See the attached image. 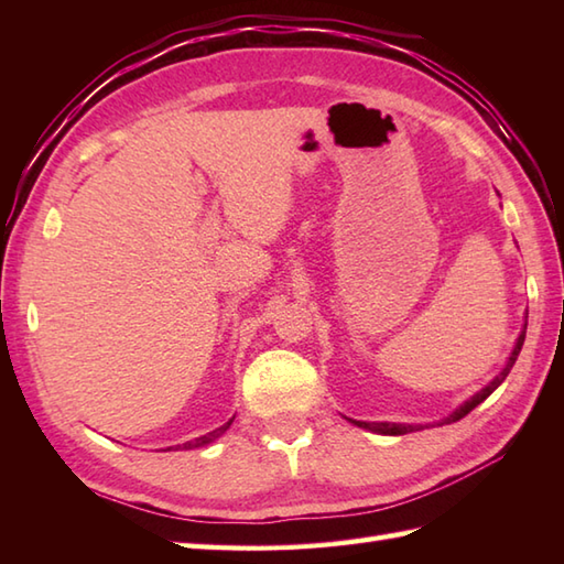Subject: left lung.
Listing matches in <instances>:
<instances>
[{
	"label": "left lung",
	"mask_w": 564,
	"mask_h": 564,
	"mask_svg": "<svg viewBox=\"0 0 564 564\" xmlns=\"http://www.w3.org/2000/svg\"><path fill=\"white\" fill-rule=\"evenodd\" d=\"M523 339H525V329L519 334V339H517V346H513V351H511V356H509V361H507V366H505V370H501V373L489 382V386H485L480 392H475L470 400L467 402H463L458 410H455L453 414H448L446 419H443V422H438V426L441 424H451V422H458V419H463L465 414H470L477 404L480 402H485L489 394H492L501 382H505V378L509 376V370L513 368V364H517V358H519V354H521V346H523ZM349 422H354L356 426H361V429H368V431H376V434H382V436H402V434H410V431H419V429H424V426H414V424H390V422H356V419H349Z\"/></svg>",
	"instance_id": "8db88e82"
}]
</instances>
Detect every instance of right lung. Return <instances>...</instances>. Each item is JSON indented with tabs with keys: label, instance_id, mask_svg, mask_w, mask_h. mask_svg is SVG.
I'll return each instance as SVG.
<instances>
[{
	"label": "right lung",
	"instance_id": "add662e5",
	"mask_svg": "<svg viewBox=\"0 0 564 564\" xmlns=\"http://www.w3.org/2000/svg\"><path fill=\"white\" fill-rule=\"evenodd\" d=\"M235 419V416H232ZM232 419L227 424H223L220 429H215V431H210V434H206V436H198V438H194V441H186L184 446H178V448H184V451H191V448H200V446H208V443H213L215 438H220L227 429H230V424H232ZM166 451H172V448H166Z\"/></svg>",
	"mask_w": 564,
	"mask_h": 564
}]
</instances>
